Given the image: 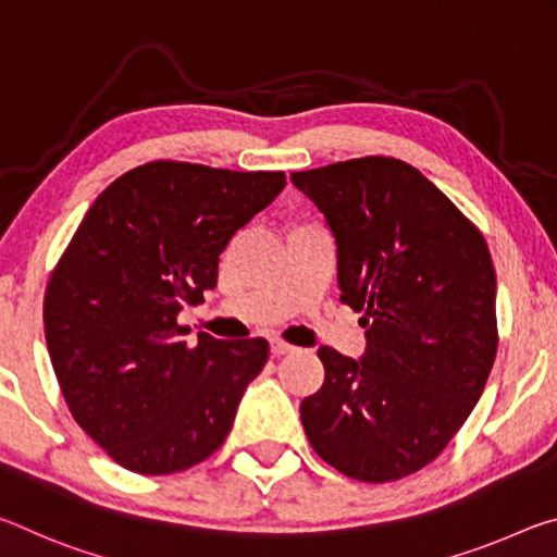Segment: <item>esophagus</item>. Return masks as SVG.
<instances>
[{
  "mask_svg": "<svg viewBox=\"0 0 557 557\" xmlns=\"http://www.w3.org/2000/svg\"><path fill=\"white\" fill-rule=\"evenodd\" d=\"M294 350H296L294 345H288L284 341H271V352L276 355V358H278V355H288V352H294Z\"/></svg>",
  "mask_w": 557,
  "mask_h": 557,
  "instance_id": "1",
  "label": "esophagus"
}]
</instances>
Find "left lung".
<instances>
[{
	"mask_svg": "<svg viewBox=\"0 0 557 557\" xmlns=\"http://www.w3.org/2000/svg\"><path fill=\"white\" fill-rule=\"evenodd\" d=\"M338 244L343 304L362 311V360L321 348L300 403L318 457L364 484L434 461L476 407L498 350L496 271L479 226L403 160L368 154L294 172Z\"/></svg>",
	"mask_w": 557,
	"mask_h": 557,
	"instance_id": "obj_1",
	"label": "left lung"
}]
</instances>
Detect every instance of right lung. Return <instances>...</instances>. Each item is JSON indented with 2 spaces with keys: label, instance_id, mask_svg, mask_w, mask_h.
Segmentation results:
<instances>
[{
  "label": "right lung",
  "instance_id": "obj_1",
  "mask_svg": "<svg viewBox=\"0 0 557 557\" xmlns=\"http://www.w3.org/2000/svg\"><path fill=\"white\" fill-rule=\"evenodd\" d=\"M284 172L154 160L111 182L44 294V331L81 430L123 469L165 476L224 444L263 338H180L177 313L216 286L219 253L284 189Z\"/></svg>",
  "mask_w": 557,
  "mask_h": 557
}]
</instances>
